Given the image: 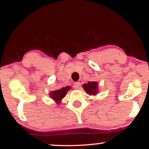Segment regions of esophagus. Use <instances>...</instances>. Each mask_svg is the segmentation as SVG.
Listing matches in <instances>:
<instances>
[{"label":"esophagus","mask_w":149,"mask_h":149,"mask_svg":"<svg viewBox=\"0 0 149 149\" xmlns=\"http://www.w3.org/2000/svg\"><path fill=\"white\" fill-rule=\"evenodd\" d=\"M79 86H80L79 82H75V83L74 84V85H73V87H74V88H75V89H79Z\"/></svg>","instance_id":"obj_1"}]
</instances>
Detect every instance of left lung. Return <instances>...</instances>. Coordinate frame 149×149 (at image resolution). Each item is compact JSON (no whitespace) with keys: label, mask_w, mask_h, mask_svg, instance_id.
<instances>
[{"label":"left lung","mask_w":149,"mask_h":149,"mask_svg":"<svg viewBox=\"0 0 149 149\" xmlns=\"http://www.w3.org/2000/svg\"><path fill=\"white\" fill-rule=\"evenodd\" d=\"M83 88L86 93L90 95H95L98 93V84L97 81H88V84H84Z\"/></svg>","instance_id":"1"}]
</instances>
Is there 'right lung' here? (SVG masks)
<instances>
[{
	"label": "right lung",
	"instance_id": "add662e5",
	"mask_svg": "<svg viewBox=\"0 0 149 149\" xmlns=\"http://www.w3.org/2000/svg\"><path fill=\"white\" fill-rule=\"evenodd\" d=\"M70 89V86H66V87L62 88L56 90V91H52L49 93V96L53 100L55 101V102H56L58 104L62 99L65 96V95L67 94L68 91H69Z\"/></svg>",
	"mask_w": 149,
	"mask_h": 149
}]
</instances>
